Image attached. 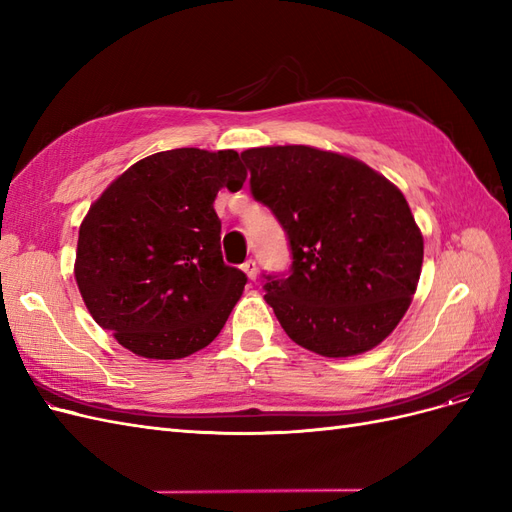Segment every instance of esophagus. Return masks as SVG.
I'll return each mask as SVG.
<instances>
[{
    "label": "esophagus",
    "instance_id": "esophagus-1",
    "mask_svg": "<svg viewBox=\"0 0 512 512\" xmlns=\"http://www.w3.org/2000/svg\"><path fill=\"white\" fill-rule=\"evenodd\" d=\"M241 269H243V273L250 277V280H256V275H258V267H256V260H245L243 265H241Z\"/></svg>",
    "mask_w": 512,
    "mask_h": 512
}]
</instances>
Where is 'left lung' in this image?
<instances>
[{
  "mask_svg": "<svg viewBox=\"0 0 512 512\" xmlns=\"http://www.w3.org/2000/svg\"><path fill=\"white\" fill-rule=\"evenodd\" d=\"M252 194L292 247V273L265 301L294 344L329 359L382 344L404 318L423 267V232L406 196L346 153L309 145L241 153Z\"/></svg>",
  "mask_w": 512,
  "mask_h": 512,
  "instance_id": "left-lung-1",
  "label": "left lung"
}]
</instances>
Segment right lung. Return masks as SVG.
<instances>
[{"label":"right lung","mask_w":512,"mask_h":512,"mask_svg":"<svg viewBox=\"0 0 512 512\" xmlns=\"http://www.w3.org/2000/svg\"><path fill=\"white\" fill-rule=\"evenodd\" d=\"M245 179L237 151L170 149L132 164L89 207L76 286L123 348L175 361L218 337L247 277L224 265L213 200Z\"/></svg>","instance_id":"right-lung-1"}]
</instances>
